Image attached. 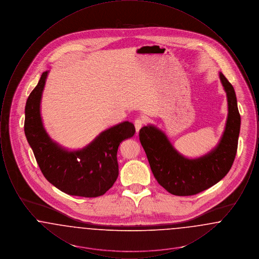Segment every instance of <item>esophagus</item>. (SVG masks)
<instances>
[{"mask_svg": "<svg viewBox=\"0 0 259 259\" xmlns=\"http://www.w3.org/2000/svg\"><path fill=\"white\" fill-rule=\"evenodd\" d=\"M144 124H145V120L143 119V118H137L135 119V121H134V125H135L136 128V132L138 133L139 131H140V129L144 126Z\"/></svg>", "mask_w": 259, "mask_h": 259, "instance_id": "esophagus-1", "label": "esophagus"}]
</instances>
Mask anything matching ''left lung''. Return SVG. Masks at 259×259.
<instances>
[{"mask_svg": "<svg viewBox=\"0 0 259 259\" xmlns=\"http://www.w3.org/2000/svg\"><path fill=\"white\" fill-rule=\"evenodd\" d=\"M228 101V118L222 141L208 155L189 160L179 154L167 137L153 126L140 130V142L146 151L157 183L177 196L195 195L218 184L231 169L238 148L241 116L234 88L220 74Z\"/></svg>", "mask_w": 259, "mask_h": 259, "instance_id": "left-lung-1", "label": "left lung"}]
</instances>
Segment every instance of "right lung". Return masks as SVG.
<instances>
[{
    "instance_id": "add662e5",
    "label": "right lung",
    "mask_w": 259,
    "mask_h": 259,
    "mask_svg": "<svg viewBox=\"0 0 259 259\" xmlns=\"http://www.w3.org/2000/svg\"><path fill=\"white\" fill-rule=\"evenodd\" d=\"M47 75L48 72L42 73L25 107V135L37 165L51 185L69 195H104L118 177V147L135 134V126L129 121L112 126L81 150L68 151L60 148L47 134L39 114Z\"/></svg>"
}]
</instances>
